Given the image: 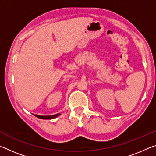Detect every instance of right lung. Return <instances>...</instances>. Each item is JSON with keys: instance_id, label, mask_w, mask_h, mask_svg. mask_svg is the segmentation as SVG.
<instances>
[{"instance_id": "1", "label": "right lung", "mask_w": 156, "mask_h": 156, "mask_svg": "<svg viewBox=\"0 0 156 156\" xmlns=\"http://www.w3.org/2000/svg\"><path fill=\"white\" fill-rule=\"evenodd\" d=\"M60 113H57L56 115H34L36 117L40 118V119H44V120H51L54 119V118H56L58 116L60 115Z\"/></svg>"}]
</instances>
